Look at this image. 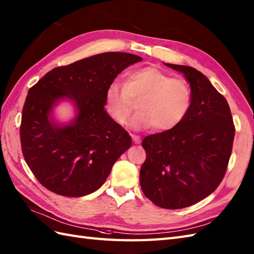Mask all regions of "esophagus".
<instances>
[{"instance_id":"1","label":"esophagus","mask_w":254,"mask_h":254,"mask_svg":"<svg viewBox=\"0 0 254 254\" xmlns=\"http://www.w3.org/2000/svg\"><path fill=\"white\" fill-rule=\"evenodd\" d=\"M131 138H132V141L134 142V143H140L141 142V138L137 134H131Z\"/></svg>"}]
</instances>
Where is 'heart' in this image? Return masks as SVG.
<instances>
[{
  "instance_id": "b5f03b06",
  "label": "heart",
  "mask_w": 254,
  "mask_h": 254,
  "mask_svg": "<svg viewBox=\"0 0 254 254\" xmlns=\"http://www.w3.org/2000/svg\"><path fill=\"white\" fill-rule=\"evenodd\" d=\"M133 101H141L134 127H151L157 131L175 128L193 103V91L182 78L171 77L163 70L145 66L130 72L125 84L112 83L104 97V108L111 120L125 125L133 113Z\"/></svg>"
}]
</instances>
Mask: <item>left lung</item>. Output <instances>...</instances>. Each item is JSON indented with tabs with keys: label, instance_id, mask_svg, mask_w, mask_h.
Listing matches in <instances>:
<instances>
[{
	"label": "left lung",
	"instance_id": "1",
	"mask_svg": "<svg viewBox=\"0 0 254 254\" xmlns=\"http://www.w3.org/2000/svg\"><path fill=\"white\" fill-rule=\"evenodd\" d=\"M166 65L184 74L193 103L178 126L142 141L146 158L140 185L156 206L181 209L206 198L223 180L235 125L226 99L201 72L188 65Z\"/></svg>",
	"mask_w": 254,
	"mask_h": 254
}]
</instances>
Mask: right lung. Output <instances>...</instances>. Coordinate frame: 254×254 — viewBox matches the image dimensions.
Instances as JSON below:
<instances>
[{"mask_svg":"<svg viewBox=\"0 0 254 254\" xmlns=\"http://www.w3.org/2000/svg\"><path fill=\"white\" fill-rule=\"evenodd\" d=\"M139 56L103 53L57 66L28 91L20 124L24 160L38 181L53 193L80 197L98 190L131 145L128 132L104 110L109 86ZM67 97L79 113L71 126L48 119L53 104Z\"/></svg>","mask_w":254,"mask_h":254,"instance_id":"add662e5","label":"right lung"}]
</instances>
